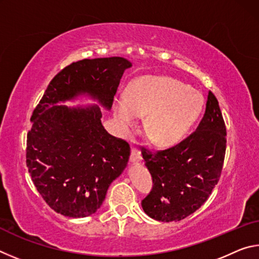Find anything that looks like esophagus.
<instances>
[{
	"label": "esophagus",
	"mask_w": 259,
	"mask_h": 259,
	"mask_svg": "<svg viewBox=\"0 0 259 259\" xmlns=\"http://www.w3.org/2000/svg\"><path fill=\"white\" fill-rule=\"evenodd\" d=\"M140 161H142V153H140L137 148L133 147L131 148L130 162H140Z\"/></svg>",
	"instance_id": "1"
}]
</instances>
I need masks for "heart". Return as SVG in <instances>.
<instances>
[{
    "label": "heart",
    "mask_w": 259,
    "mask_h": 259,
    "mask_svg": "<svg viewBox=\"0 0 259 259\" xmlns=\"http://www.w3.org/2000/svg\"><path fill=\"white\" fill-rule=\"evenodd\" d=\"M203 107L198 90L168 76H146L130 88L125 97L114 104V116L123 131L137 123L138 116L149 115L145 133L156 145L168 146L178 143Z\"/></svg>",
    "instance_id": "1"
}]
</instances>
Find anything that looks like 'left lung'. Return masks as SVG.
<instances>
[{"label":"left lung","instance_id":"left-lung-1","mask_svg":"<svg viewBox=\"0 0 259 259\" xmlns=\"http://www.w3.org/2000/svg\"><path fill=\"white\" fill-rule=\"evenodd\" d=\"M226 151V126L218 100L209 91L205 112L194 133L170 148L142 154L153 188L142 207L159 222H178L196 211L221 178Z\"/></svg>","mask_w":259,"mask_h":259}]
</instances>
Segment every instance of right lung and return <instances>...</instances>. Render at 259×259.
<instances>
[{
	"mask_svg": "<svg viewBox=\"0 0 259 259\" xmlns=\"http://www.w3.org/2000/svg\"><path fill=\"white\" fill-rule=\"evenodd\" d=\"M129 67L122 57L72 63L52 78L35 107L26 164L36 190L56 212L73 218L95 213L130 156L129 144L104 129L98 106L57 104L88 94L109 109Z\"/></svg>",
	"mask_w": 259,
	"mask_h": 259,
	"instance_id": "1",
	"label": "right lung"
}]
</instances>
